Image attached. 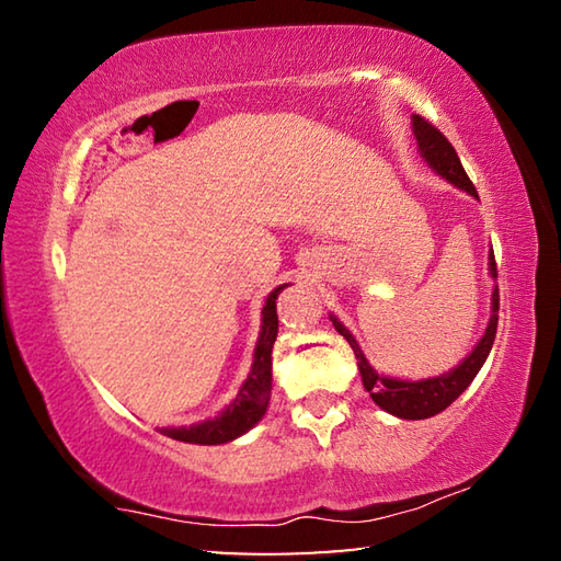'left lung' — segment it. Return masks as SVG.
I'll return each mask as SVG.
<instances>
[{"label": "left lung", "instance_id": "8db88e82", "mask_svg": "<svg viewBox=\"0 0 561 561\" xmlns=\"http://www.w3.org/2000/svg\"><path fill=\"white\" fill-rule=\"evenodd\" d=\"M413 133L417 140V150L425 158L435 173L443 175L448 183L455 187L465 190V193L478 197V190L470 183L468 173L460 163L458 153L450 146V140L443 136V133L421 116H413ZM490 274L492 279L497 277V264H495V252H490ZM497 314H500V291H492V314H490V324L485 329V334L478 341V346L472 348V354L462 360L458 368L453 371L435 376V378H425V381H401V378H388L374 371V366L368 364L364 351L356 344V339L351 336V331L341 324L336 317H331L334 321V329L341 336L348 341V346L354 348L356 360H358V371H360V381H364V388L371 393L374 403L378 408H383L386 413L405 417V421H423V417L438 415L445 411L455 398H458L465 388L472 383V378L478 376V371L485 364V358L492 348V341H495L497 334Z\"/></svg>", "mask_w": 561, "mask_h": 561}]
</instances>
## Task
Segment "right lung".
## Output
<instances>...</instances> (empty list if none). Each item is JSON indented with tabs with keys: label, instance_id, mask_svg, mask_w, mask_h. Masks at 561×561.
<instances>
[{
	"label": "right lung",
	"instance_id": "obj_1",
	"mask_svg": "<svg viewBox=\"0 0 561 561\" xmlns=\"http://www.w3.org/2000/svg\"><path fill=\"white\" fill-rule=\"evenodd\" d=\"M287 287L274 289L262 309V331L257 339V348H254L252 371L242 383L240 393L234 401L225 408L220 415L210 417V421L195 423L190 428H163V435L173 440L195 443V445H220L240 438L250 428H254L267 413L270 393H272V346L277 341L279 319H277V297L279 291Z\"/></svg>",
	"mask_w": 561,
	"mask_h": 561
}]
</instances>
